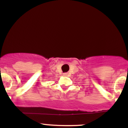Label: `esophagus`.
Returning <instances> with one entry per match:
<instances>
[{"instance_id":"obj_1","label":"esophagus","mask_w":128,"mask_h":128,"mask_svg":"<svg viewBox=\"0 0 128 128\" xmlns=\"http://www.w3.org/2000/svg\"><path fill=\"white\" fill-rule=\"evenodd\" d=\"M67 73H64V76H67Z\"/></svg>"}]
</instances>
